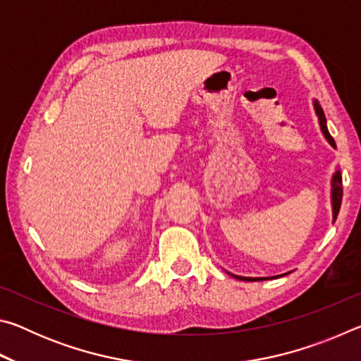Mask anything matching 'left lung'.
I'll return each mask as SVG.
<instances>
[{
  "mask_svg": "<svg viewBox=\"0 0 361 361\" xmlns=\"http://www.w3.org/2000/svg\"><path fill=\"white\" fill-rule=\"evenodd\" d=\"M314 109H315V114L317 118H319V126H320V130L323 133V137L326 138V142L336 148V143L333 137L329 135L328 132V127H326V118H325V113H323V109L320 106V103L314 100ZM341 200H342V175H341V170L339 167L334 170V173L331 176V209H333V223L336 221V218H338V213L341 209ZM231 274V272H228ZM286 274L290 272H285V274H280V276H272V277H242V276H235V274H231L232 277L239 279V280H247V282H258V280H271V279H279V277H283Z\"/></svg>",
  "mask_w": 361,
  "mask_h": 361,
  "instance_id": "8db88e82",
  "label": "left lung"
}]
</instances>
